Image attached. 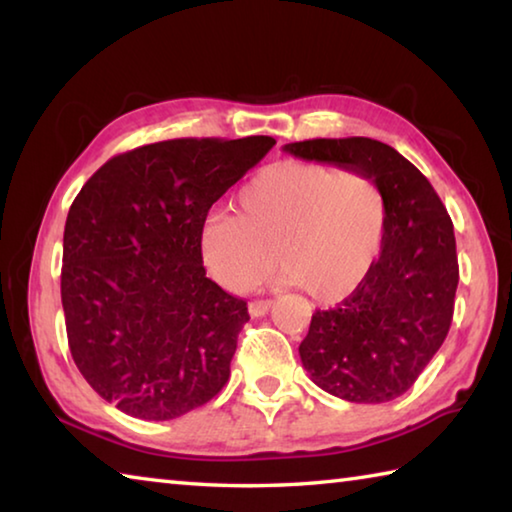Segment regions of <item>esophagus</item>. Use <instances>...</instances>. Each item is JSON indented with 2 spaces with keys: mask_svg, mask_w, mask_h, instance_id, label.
<instances>
[{
  "mask_svg": "<svg viewBox=\"0 0 512 512\" xmlns=\"http://www.w3.org/2000/svg\"><path fill=\"white\" fill-rule=\"evenodd\" d=\"M271 307H273V300H255L248 305V311H250V316L262 318L268 314V311H271Z\"/></svg>",
  "mask_w": 512,
  "mask_h": 512,
  "instance_id": "1",
  "label": "esophagus"
}]
</instances>
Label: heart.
I'll return each instance as SVG.
<instances>
[{"instance_id":"heart-1","label":"heart","mask_w":512,"mask_h":512,"mask_svg":"<svg viewBox=\"0 0 512 512\" xmlns=\"http://www.w3.org/2000/svg\"><path fill=\"white\" fill-rule=\"evenodd\" d=\"M235 212H212L201 225L207 271L230 291H248L268 273L300 284L311 298L352 296L377 264L388 201L359 169L284 160L257 171L239 189Z\"/></svg>"}]
</instances>
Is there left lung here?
Wrapping results in <instances>:
<instances>
[{
  "label": "left lung",
  "instance_id": "left-lung-1",
  "mask_svg": "<svg viewBox=\"0 0 512 512\" xmlns=\"http://www.w3.org/2000/svg\"><path fill=\"white\" fill-rule=\"evenodd\" d=\"M284 151L307 162L370 173L388 201L386 237L366 282L311 316L302 366L325 393L357 404L404 395L440 350L454 316V225L418 167L370 137L305 140Z\"/></svg>",
  "mask_w": 512,
  "mask_h": 512
}]
</instances>
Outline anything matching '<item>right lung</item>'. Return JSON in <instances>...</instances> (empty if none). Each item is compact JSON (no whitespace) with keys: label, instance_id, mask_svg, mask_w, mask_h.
<instances>
[{"label":"right lung","instance_id":"obj_1","mask_svg":"<svg viewBox=\"0 0 512 512\" xmlns=\"http://www.w3.org/2000/svg\"><path fill=\"white\" fill-rule=\"evenodd\" d=\"M266 135L167 140L108 160L69 207V352L103 400L140 420L198 409L230 379L246 300L205 275L210 207L273 149Z\"/></svg>","mask_w":512,"mask_h":512}]
</instances>
